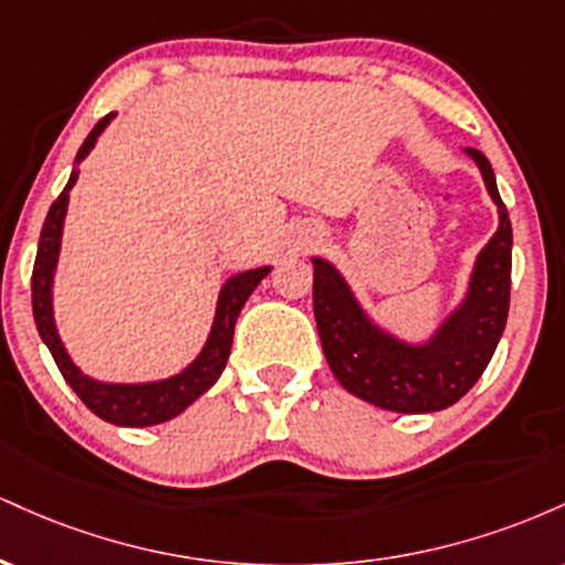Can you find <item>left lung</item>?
Instances as JSON below:
<instances>
[{"mask_svg":"<svg viewBox=\"0 0 565 565\" xmlns=\"http://www.w3.org/2000/svg\"><path fill=\"white\" fill-rule=\"evenodd\" d=\"M468 153L497 201L499 231L478 257L468 302L430 345L408 348L377 332L332 265L313 260V313L329 369L348 393L387 412L425 414L457 404L489 366L508 323L512 225L489 159L476 148Z\"/></svg>","mask_w":565,"mask_h":565,"instance_id":"1","label":"left lung"}]
</instances>
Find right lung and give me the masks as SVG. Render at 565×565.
Segmentation results:
<instances>
[{"instance_id": "obj_1", "label": "right lung", "mask_w": 565, "mask_h": 565, "mask_svg": "<svg viewBox=\"0 0 565 565\" xmlns=\"http://www.w3.org/2000/svg\"><path fill=\"white\" fill-rule=\"evenodd\" d=\"M114 114L103 116L100 121L93 127V132L87 135V140L82 142L76 161L84 159L89 153V148L95 146L97 135L103 132V127L111 121ZM76 183V172H71L63 193L53 201L47 217H44L42 236H39V249L34 260V274H31V308H34V321L42 340L47 342L50 353H53L57 369H61L63 380L74 387V393L79 395L82 404L89 412L97 414L100 419L114 425L125 427H146V425H159L172 419L174 414L183 412L185 406H191L201 393L210 391L215 385L220 374H223L225 361H228L231 342H233V327H236L238 313H242L244 302L249 300V295L255 291L257 284L263 281L265 274L270 268H257L246 270V274L233 276L220 291L217 302V316L215 327H212L206 348L201 350V355L193 361L178 377L164 380V382H148V385H103V382L87 380L79 374V369L68 361L66 350H63L61 340L55 334L53 323V305H50V289H53V270L57 260V249H61V228H63V215H66L68 204V191Z\"/></svg>"}]
</instances>
